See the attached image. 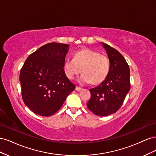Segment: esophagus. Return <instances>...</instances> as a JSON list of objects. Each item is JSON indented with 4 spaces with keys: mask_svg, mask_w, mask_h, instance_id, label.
<instances>
[{
    "mask_svg": "<svg viewBox=\"0 0 156 156\" xmlns=\"http://www.w3.org/2000/svg\"><path fill=\"white\" fill-rule=\"evenodd\" d=\"M81 89H82V88L80 87H76V88H75V90H77V91L81 90Z\"/></svg>",
    "mask_w": 156,
    "mask_h": 156,
    "instance_id": "1",
    "label": "esophagus"
}]
</instances>
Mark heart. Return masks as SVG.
I'll use <instances>...</instances> for the list:
<instances>
[{"mask_svg":"<svg viewBox=\"0 0 156 156\" xmlns=\"http://www.w3.org/2000/svg\"><path fill=\"white\" fill-rule=\"evenodd\" d=\"M64 73L69 79H73L80 73L82 83H90L98 84L102 83L108 76L111 69V62L107 56L98 51L84 49L75 53L73 59L67 58L63 64Z\"/></svg>","mask_w":156,"mask_h":156,"instance_id":"1","label":"heart"}]
</instances>
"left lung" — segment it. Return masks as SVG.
Segmentation results:
<instances>
[{
	"mask_svg": "<svg viewBox=\"0 0 156 156\" xmlns=\"http://www.w3.org/2000/svg\"><path fill=\"white\" fill-rule=\"evenodd\" d=\"M111 62L107 78L100 84L89 90L91 98L87 107L100 116L110 115L119 109L130 90V71L126 60L119 51L102 43Z\"/></svg>",
	"mask_w": 156,
	"mask_h": 156,
	"instance_id": "left-lung-1",
	"label": "left lung"
}]
</instances>
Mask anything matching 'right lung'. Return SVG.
<instances>
[{
    "mask_svg": "<svg viewBox=\"0 0 156 156\" xmlns=\"http://www.w3.org/2000/svg\"><path fill=\"white\" fill-rule=\"evenodd\" d=\"M68 47L55 42L47 44L28 56L21 69L23 100L37 115H54L75 88L63 68Z\"/></svg>",
    "mask_w": 156,
    "mask_h": 156,
    "instance_id": "add662e5",
    "label": "right lung"
}]
</instances>
